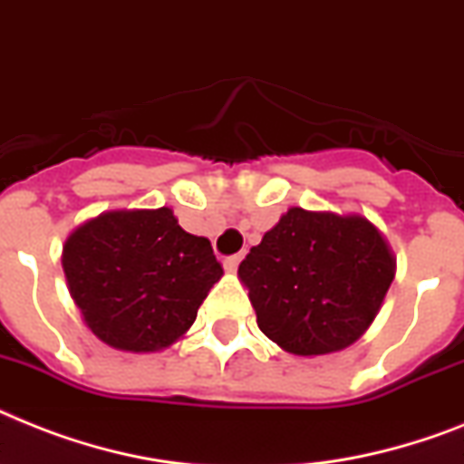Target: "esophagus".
Returning a JSON list of instances; mask_svg holds the SVG:
<instances>
[{
  "label": "esophagus",
  "instance_id": "1",
  "mask_svg": "<svg viewBox=\"0 0 464 464\" xmlns=\"http://www.w3.org/2000/svg\"><path fill=\"white\" fill-rule=\"evenodd\" d=\"M240 259H243V255H231V257H226V259H224L226 271H236V269H238Z\"/></svg>",
  "mask_w": 464,
  "mask_h": 464
}]
</instances>
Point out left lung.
I'll use <instances>...</instances> for the list:
<instances>
[{"instance_id": "1", "label": "left lung", "mask_w": 464, "mask_h": 464, "mask_svg": "<svg viewBox=\"0 0 464 464\" xmlns=\"http://www.w3.org/2000/svg\"><path fill=\"white\" fill-rule=\"evenodd\" d=\"M393 276V250L367 217L303 207H291L238 266L259 331L300 357L353 345Z\"/></svg>"}]
</instances>
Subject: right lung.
<instances>
[{"instance_id":"add662e5","label":"right lung","mask_w":464,"mask_h":464,"mask_svg":"<svg viewBox=\"0 0 464 464\" xmlns=\"http://www.w3.org/2000/svg\"><path fill=\"white\" fill-rule=\"evenodd\" d=\"M62 266L88 329L123 353H157L186 336L224 269L209 240L169 207L102 212L69 233Z\"/></svg>"}]
</instances>
